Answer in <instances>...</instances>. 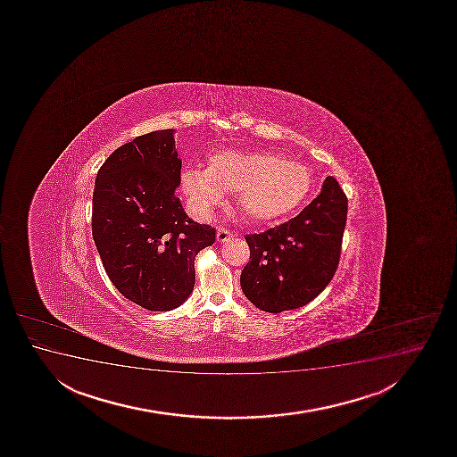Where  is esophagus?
Segmentation results:
<instances>
[{
  "instance_id": "esophagus-1",
  "label": "esophagus",
  "mask_w": 457,
  "mask_h": 457,
  "mask_svg": "<svg viewBox=\"0 0 457 457\" xmlns=\"http://www.w3.org/2000/svg\"><path fill=\"white\" fill-rule=\"evenodd\" d=\"M217 242L225 243L229 240V238H232V232L229 231V229H226V228H219L217 229Z\"/></svg>"
}]
</instances>
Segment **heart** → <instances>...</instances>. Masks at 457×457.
I'll list each match as a JSON object with an SVG mask.
<instances>
[{
  "label": "heart",
  "mask_w": 457,
  "mask_h": 457,
  "mask_svg": "<svg viewBox=\"0 0 457 457\" xmlns=\"http://www.w3.org/2000/svg\"><path fill=\"white\" fill-rule=\"evenodd\" d=\"M180 182L199 214H211L223 204L225 193H240L243 214L268 221L301 206L311 193L313 178L309 168L277 154L226 151L211 157L208 170L185 168Z\"/></svg>",
  "instance_id": "obj_1"
}]
</instances>
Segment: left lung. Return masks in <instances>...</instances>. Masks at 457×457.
I'll return each mask as SVG.
<instances>
[{"label": "left lung", "instance_id": "obj_1", "mask_svg": "<svg viewBox=\"0 0 457 457\" xmlns=\"http://www.w3.org/2000/svg\"><path fill=\"white\" fill-rule=\"evenodd\" d=\"M347 221V197L328 176L300 214L260 234H247L251 262L242 270L243 294L260 311L306 306L337 272Z\"/></svg>", "mask_w": 457, "mask_h": 457}]
</instances>
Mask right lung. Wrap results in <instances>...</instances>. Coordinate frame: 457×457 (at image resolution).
Instances as JSON below:
<instances>
[{
    "instance_id": "obj_1",
    "label": "right lung",
    "mask_w": 457,
    "mask_h": 457,
    "mask_svg": "<svg viewBox=\"0 0 457 457\" xmlns=\"http://www.w3.org/2000/svg\"><path fill=\"white\" fill-rule=\"evenodd\" d=\"M174 129L137 136L99 168L93 240L114 287L151 312L172 311L194 289V260L215 229L191 220L176 188L182 161Z\"/></svg>"
}]
</instances>
